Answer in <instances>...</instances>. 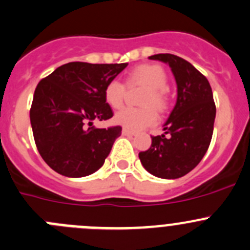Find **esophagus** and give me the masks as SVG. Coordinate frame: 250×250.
Segmentation results:
<instances>
[{"label": "esophagus", "instance_id": "esophagus-1", "mask_svg": "<svg viewBox=\"0 0 250 250\" xmlns=\"http://www.w3.org/2000/svg\"><path fill=\"white\" fill-rule=\"evenodd\" d=\"M122 134L123 135H127V137H132V135H134V132H133V130L127 129V128H123V129H122Z\"/></svg>", "mask_w": 250, "mask_h": 250}]
</instances>
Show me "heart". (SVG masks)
Returning a JSON list of instances; mask_svg holds the SVG:
<instances>
[{
	"label": "heart",
	"mask_w": 250,
	"mask_h": 250,
	"mask_svg": "<svg viewBox=\"0 0 250 250\" xmlns=\"http://www.w3.org/2000/svg\"><path fill=\"white\" fill-rule=\"evenodd\" d=\"M129 86L142 85L146 88L142 99L144 107H125L115 115V122L129 130H140L156 123L157 113L167 106V74L157 64H143L133 69L127 77ZM125 88L118 81H111L106 84L104 98L106 104L112 108H120L123 104Z\"/></svg>",
	"instance_id": "1"
}]
</instances>
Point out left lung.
Listing matches in <instances>:
<instances>
[{"instance_id": "obj_1", "label": "left lung", "mask_w": 250, "mask_h": 250, "mask_svg": "<svg viewBox=\"0 0 250 250\" xmlns=\"http://www.w3.org/2000/svg\"><path fill=\"white\" fill-rule=\"evenodd\" d=\"M149 58L169 66L176 79L177 101L164 125L165 133L151 137V146L139 152V159L155 177L176 179L192 171L208 151L216 107L208 79L188 61L171 53Z\"/></svg>"}]
</instances>
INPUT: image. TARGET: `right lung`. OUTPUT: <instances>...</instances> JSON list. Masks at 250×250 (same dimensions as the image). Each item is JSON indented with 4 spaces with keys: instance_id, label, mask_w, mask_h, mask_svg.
I'll return each mask as SVG.
<instances>
[{
    "instance_id": "right-lung-1",
    "label": "right lung",
    "mask_w": 250,
    "mask_h": 250,
    "mask_svg": "<svg viewBox=\"0 0 250 250\" xmlns=\"http://www.w3.org/2000/svg\"><path fill=\"white\" fill-rule=\"evenodd\" d=\"M127 66L69 62L41 79L30 123L36 147L53 171L78 178L103 166L122 127L95 128L93 121L113 116L104 91Z\"/></svg>"
}]
</instances>
